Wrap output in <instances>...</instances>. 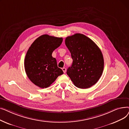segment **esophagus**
Instances as JSON below:
<instances>
[{
  "instance_id": "34e87169",
  "label": "esophagus",
  "mask_w": 129,
  "mask_h": 129,
  "mask_svg": "<svg viewBox=\"0 0 129 129\" xmlns=\"http://www.w3.org/2000/svg\"><path fill=\"white\" fill-rule=\"evenodd\" d=\"M62 70H63V72H64V73H66V68H65V67H63V68L62 69Z\"/></svg>"
}]
</instances>
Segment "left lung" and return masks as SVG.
<instances>
[{"label": "left lung", "mask_w": 129, "mask_h": 129, "mask_svg": "<svg viewBox=\"0 0 129 129\" xmlns=\"http://www.w3.org/2000/svg\"><path fill=\"white\" fill-rule=\"evenodd\" d=\"M65 44L73 63L67 74L76 87L82 89L95 84L102 75L104 60L102 52L92 40L80 33L67 37Z\"/></svg>", "instance_id": "1"}]
</instances>
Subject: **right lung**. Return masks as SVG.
Instances as JSON below:
<instances>
[{
	"label": "right lung",
	"instance_id": "right-lung-1",
	"mask_svg": "<svg viewBox=\"0 0 129 129\" xmlns=\"http://www.w3.org/2000/svg\"><path fill=\"white\" fill-rule=\"evenodd\" d=\"M62 41V38L44 35L30 46L24 59V69L29 79L36 86L42 88L48 87L63 74L57 67L56 59L52 56Z\"/></svg>",
	"mask_w": 129,
	"mask_h": 129
}]
</instances>
